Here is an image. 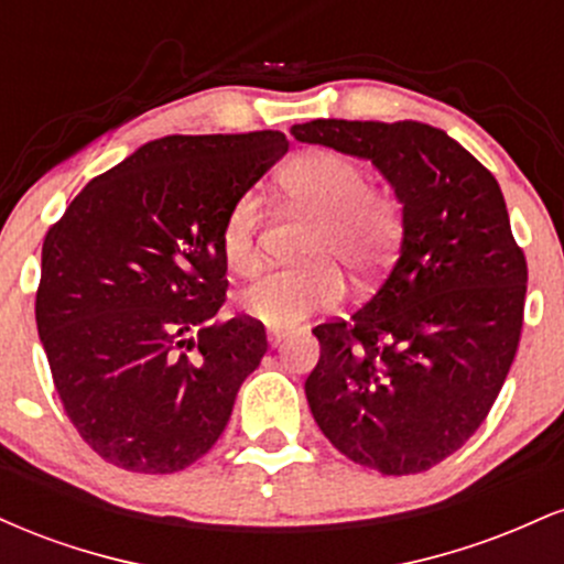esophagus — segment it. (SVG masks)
Here are the masks:
<instances>
[{
	"mask_svg": "<svg viewBox=\"0 0 564 564\" xmlns=\"http://www.w3.org/2000/svg\"><path fill=\"white\" fill-rule=\"evenodd\" d=\"M289 332H281V328H268V341L270 347H278L283 339H286Z\"/></svg>",
	"mask_w": 564,
	"mask_h": 564,
	"instance_id": "34e87169",
	"label": "esophagus"
}]
</instances>
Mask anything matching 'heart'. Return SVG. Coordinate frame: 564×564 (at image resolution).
Masks as SVG:
<instances>
[{"mask_svg": "<svg viewBox=\"0 0 564 564\" xmlns=\"http://www.w3.org/2000/svg\"><path fill=\"white\" fill-rule=\"evenodd\" d=\"M366 170L336 151H310L296 156L281 174L286 196L304 212H313L304 254L318 260L302 268L273 270L241 294L249 318L270 328H291L315 310L334 307L345 294L339 268L328 256L355 273L377 268L400 232V212L392 196L366 187ZM260 196L246 191L232 200L219 230V249L236 273H251L257 251Z\"/></svg>", "mask_w": 564, "mask_h": 564, "instance_id": "heart-1", "label": "heart"}]
</instances>
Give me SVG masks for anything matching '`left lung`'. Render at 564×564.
I'll return each mask as SVG.
<instances>
[{"label": "left lung", "mask_w": 564, "mask_h": 564, "mask_svg": "<svg viewBox=\"0 0 564 564\" xmlns=\"http://www.w3.org/2000/svg\"><path fill=\"white\" fill-rule=\"evenodd\" d=\"M300 142L371 161L403 206L398 260L345 321L321 323L304 381L336 451L381 475H416L475 435L520 345L528 264L496 177L422 121L315 119Z\"/></svg>", "instance_id": "left-lung-1"}]
</instances>
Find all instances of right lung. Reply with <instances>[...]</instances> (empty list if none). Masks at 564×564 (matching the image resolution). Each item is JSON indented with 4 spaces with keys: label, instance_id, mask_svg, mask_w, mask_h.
I'll return each instance as SVG.
<instances>
[{
    "label": "right lung",
    "instance_id": "add662e5",
    "mask_svg": "<svg viewBox=\"0 0 564 564\" xmlns=\"http://www.w3.org/2000/svg\"><path fill=\"white\" fill-rule=\"evenodd\" d=\"M286 151L273 129L151 140L50 228L39 339L68 419L106 462L170 475L223 435L268 336L212 321L228 289L219 230Z\"/></svg>",
    "mask_w": 564,
    "mask_h": 564
}]
</instances>
